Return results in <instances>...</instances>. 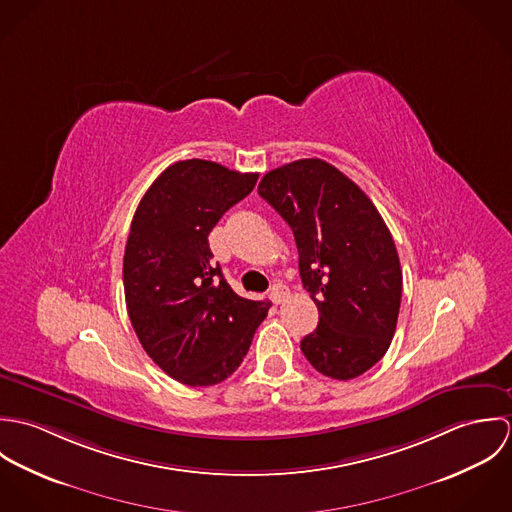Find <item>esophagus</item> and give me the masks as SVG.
<instances>
[{
    "label": "esophagus",
    "mask_w": 512,
    "mask_h": 512,
    "mask_svg": "<svg viewBox=\"0 0 512 512\" xmlns=\"http://www.w3.org/2000/svg\"><path fill=\"white\" fill-rule=\"evenodd\" d=\"M286 297H288V290H286L282 284H276V286L270 290V299H272L276 305H280Z\"/></svg>",
    "instance_id": "esophagus-1"
}]
</instances>
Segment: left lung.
<instances>
[{
  "mask_svg": "<svg viewBox=\"0 0 512 512\" xmlns=\"http://www.w3.org/2000/svg\"><path fill=\"white\" fill-rule=\"evenodd\" d=\"M258 195L292 226L299 276L319 309L317 329L301 339L305 359L335 380L361 376L388 351L400 311L388 226L357 183L317 157L268 171Z\"/></svg>",
  "mask_w": 512,
  "mask_h": 512,
  "instance_id": "left-lung-1",
  "label": "left lung"
}]
</instances>
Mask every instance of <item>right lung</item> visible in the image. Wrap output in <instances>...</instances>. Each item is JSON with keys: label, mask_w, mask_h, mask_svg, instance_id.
<instances>
[{"label": "right lung", "mask_w": 512, "mask_h": 512, "mask_svg": "<svg viewBox=\"0 0 512 512\" xmlns=\"http://www.w3.org/2000/svg\"><path fill=\"white\" fill-rule=\"evenodd\" d=\"M256 181L258 173L215 161H177L151 183L132 220L128 315L149 359L187 386L228 378L268 315V301L232 292L209 248V232Z\"/></svg>", "instance_id": "add662e5"}]
</instances>
